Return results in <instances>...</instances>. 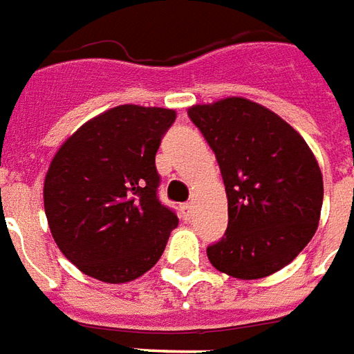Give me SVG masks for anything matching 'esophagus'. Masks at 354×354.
I'll return each instance as SVG.
<instances>
[{
	"label": "esophagus",
	"instance_id": "esophagus-1",
	"mask_svg": "<svg viewBox=\"0 0 354 354\" xmlns=\"http://www.w3.org/2000/svg\"><path fill=\"white\" fill-rule=\"evenodd\" d=\"M192 213H194V203H183V218H185V221H190V218H192Z\"/></svg>",
	"mask_w": 354,
	"mask_h": 354
}]
</instances>
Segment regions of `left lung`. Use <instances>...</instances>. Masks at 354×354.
Returning a JSON list of instances; mask_svg holds the SVG:
<instances>
[{
  "label": "left lung",
  "mask_w": 354,
  "mask_h": 354,
  "mask_svg": "<svg viewBox=\"0 0 354 354\" xmlns=\"http://www.w3.org/2000/svg\"><path fill=\"white\" fill-rule=\"evenodd\" d=\"M213 149L228 198V228L207 259L218 272L262 279L292 262L317 232L322 174L290 124L264 105L230 95L188 107Z\"/></svg>",
  "instance_id": "1"
}]
</instances>
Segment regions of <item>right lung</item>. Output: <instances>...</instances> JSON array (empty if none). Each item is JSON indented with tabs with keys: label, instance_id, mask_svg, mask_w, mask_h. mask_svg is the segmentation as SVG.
Returning a JSON list of instances; mask_svg holds the SVG:
<instances>
[{
	"label": "right lung",
	"instance_id": "right-lung-1",
	"mask_svg": "<svg viewBox=\"0 0 354 354\" xmlns=\"http://www.w3.org/2000/svg\"><path fill=\"white\" fill-rule=\"evenodd\" d=\"M177 113L118 105L90 118L54 154L43 202L66 259L103 283L141 277L166 249L179 218L156 196L154 156Z\"/></svg>",
	"mask_w": 354,
	"mask_h": 354
}]
</instances>
